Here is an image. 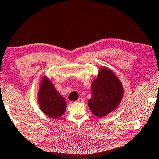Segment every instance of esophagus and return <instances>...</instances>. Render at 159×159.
Listing matches in <instances>:
<instances>
[{"label":"esophagus","instance_id":"1","mask_svg":"<svg viewBox=\"0 0 159 159\" xmlns=\"http://www.w3.org/2000/svg\"><path fill=\"white\" fill-rule=\"evenodd\" d=\"M83 102H84V99H83L82 98H79V99L76 101V102H79V103H81Z\"/></svg>","mask_w":159,"mask_h":159}]
</instances>
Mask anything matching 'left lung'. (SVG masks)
Returning a JSON list of instances; mask_svg holds the SVG:
<instances>
[{
	"instance_id": "1",
	"label": "left lung",
	"mask_w": 159,
	"mask_h": 159,
	"mask_svg": "<svg viewBox=\"0 0 159 159\" xmlns=\"http://www.w3.org/2000/svg\"><path fill=\"white\" fill-rule=\"evenodd\" d=\"M123 97L120 80L112 71L102 68L91 84V97L88 105L93 115L102 117L117 108Z\"/></svg>"
}]
</instances>
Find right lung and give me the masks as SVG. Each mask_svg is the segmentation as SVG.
I'll return each mask as SVG.
<instances>
[{
  "instance_id": "add662e5",
  "label": "right lung",
  "mask_w": 159,
  "mask_h": 159,
  "mask_svg": "<svg viewBox=\"0 0 159 159\" xmlns=\"http://www.w3.org/2000/svg\"><path fill=\"white\" fill-rule=\"evenodd\" d=\"M38 102L42 111L50 117H60L66 111V99L58 93L53 84L46 77L41 80Z\"/></svg>"
}]
</instances>
